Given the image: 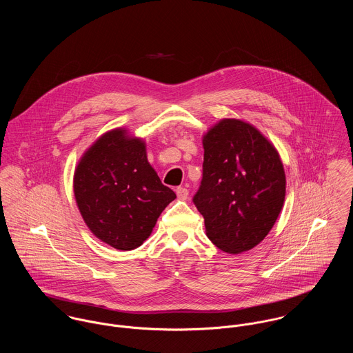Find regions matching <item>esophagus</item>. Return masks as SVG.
I'll return each instance as SVG.
<instances>
[{"instance_id":"esophagus-1","label":"esophagus","mask_w":353,"mask_h":353,"mask_svg":"<svg viewBox=\"0 0 353 353\" xmlns=\"http://www.w3.org/2000/svg\"><path fill=\"white\" fill-rule=\"evenodd\" d=\"M176 196H178L179 200L185 201V200H188V197H189V190H188L186 188H178V189H176Z\"/></svg>"}]
</instances>
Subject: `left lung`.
I'll list each match as a JSON object with an SVG mask.
<instances>
[{"instance_id":"obj_1","label":"left lung","mask_w":353,"mask_h":353,"mask_svg":"<svg viewBox=\"0 0 353 353\" xmlns=\"http://www.w3.org/2000/svg\"><path fill=\"white\" fill-rule=\"evenodd\" d=\"M203 172L194 203L212 243L228 254L254 249L285 200V171L273 143L254 125L223 118L202 136Z\"/></svg>"}]
</instances>
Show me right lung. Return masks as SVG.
<instances>
[{
    "label": "right lung",
    "mask_w": 353,
    "mask_h": 353,
    "mask_svg": "<svg viewBox=\"0 0 353 353\" xmlns=\"http://www.w3.org/2000/svg\"><path fill=\"white\" fill-rule=\"evenodd\" d=\"M73 193L90 231L121 252L141 246L176 199L150 164L145 140L126 128L103 133L85 150L74 168Z\"/></svg>",
    "instance_id": "obj_1"
}]
</instances>
